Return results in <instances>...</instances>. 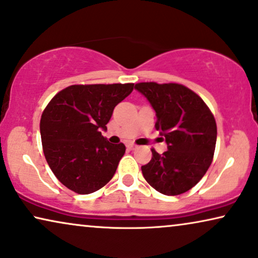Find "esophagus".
Here are the masks:
<instances>
[{
  "label": "esophagus",
  "instance_id": "esophagus-1",
  "mask_svg": "<svg viewBox=\"0 0 258 258\" xmlns=\"http://www.w3.org/2000/svg\"><path fill=\"white\" fill-rule=\"evenodd\" d=\"M126 148H128V149H130V150H135L137 146H135V144H133V143H128V144H126Z\"/></svg>",
  "mask_w": 258,
  "mask_h": 258
}]
</instances>
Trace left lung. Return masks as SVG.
Masks as SVG:
<instances>
[{
	"label": "left lung",
	"instance_id": "left-lung-1",
	"mask_svg": "<svg viewBox=\"0 0 258 258\" xmlns=\"http://www.w3.org/2000/svg\"><path fill=\"white\" fill-rule=\"evenodd\" d=\"M135 89L147 97L156 112L155 128L165 139L168 150L142 165L146 181L158 192L181 195L201 181L216 146L217 126L213 112L196 93L178 83L142 82Z\"/></svg>",
	"mask_w": 258,
	"mask_h": 258
}]
</instances>
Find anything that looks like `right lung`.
Instances as JSON below:
<instances>
[{"mask_svg":"<svg viewBox=\"0 0 258 258\" xmlns=\"http://www.w3.org/2000/svg\"><path fill=\"white\" fill-rule=\"evenodd\" d=\"M134 83L75 84L55 95L43 110L40 132L43 153L59 182L87 195L110 181L125 153L123 143L102 136L114 108Z\"/></svg>","mask_w":258,"mask_h":258,"instance_id":"right-lung-1","label":"right lung"}]
</instances>
